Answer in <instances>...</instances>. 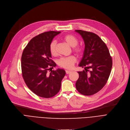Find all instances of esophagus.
Wrapping results in <instances>:
<instances>
[{
  "mask_svg": "<svg viewBox=\"0 0 130 130\" xmlns=\"http://www.w3.org/2000/svg\"><path fill=\"white\" fill-rule=\"evenodd\" d=\"M71 72V71H69V70H66V74H70Z\"/></svg>",
  "mask_w": 130,
  "mask_h": 130,
  "instance_id": "obj_1",
  "label": "esophagus"
}]
</instances>
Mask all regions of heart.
I'll use <instances>...</instances> for the list:
<instances>
[{
	"label": "heart",
	"mask_w": 130,
	"mask_h": 130,
	"mask_svg": "<svg viewBox=\"0 0 130 130\" xmlns=\"http://www.w3.org/2000/svg\"><path fill=\"white\" fill-rule=\"evenodd\" d=\"M62 39L70 46L75 47L74 51L78 54H80L82 49L80 47H76L78 41L76 37L72 35H66L62 37ZM50 51L53 56H56L57 55L56 50V40H53L50 45ZM76 61V59L74 56H71L66 57H62L59 59L58 64L60 66L66 69H71L73 67L74 64Z\"/></svg>",
	"instance_id": "heart-1"
}]
</instances>
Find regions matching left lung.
Returning a JSON list of instances; mask_svg holds the SVG:
<instances>
[{
  "label": "left lung",
  "mask_w": 130,
  "mask_h": 130,
  "mask_svg": "<svg viewBox=\"0 0 130 130\" xmlns=\"http://www.w3.org/2000/svg\"><path fill=\"white\" fill-rule=\"evenodd\" d=\"M83 38L85 49L79 66L85 70L77 72L79 78L76 82L77 90L84 95H92L100 91L110 76L112 59L106 45L100 37L93 32L75 30ZM90 70L87 72L88 70Z\"/></svg>",
  "instance_id": "8db88e82"
}]
</instances>
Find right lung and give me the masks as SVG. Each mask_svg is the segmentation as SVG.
I'll use <instances>...</instances> for the list:
<instances>
[{
    "mask_svg": "<svg viewBox=\"0 0 130 130\" xmlns=\"http://www.w3.org/2000/svg\"><path fill=\"white\" fill-rule=\"evenodd\" d=\"M59 33L60 31H50L39 34L29 41L22 54L21 65L25 82L40 97L50 98L57 94L65 75V71L60 69L48 73L51 69L48 67L56 66L51 59L50 45Z\"/></svg>",
    "mask_w": 130,
    "mask_h": 130,
    "instance_id": "obj_1",
    "label": "right lung"
}]
</instances>
